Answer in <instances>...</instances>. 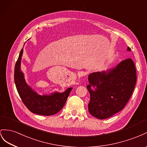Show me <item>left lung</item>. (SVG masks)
Segmentation results:
<instances>
[{
  "mask_svg": "<svg viewBox=\"0 0 147 147\" xmlns=\"http://www.w3.org/2000/svg\"><path fill=\"white\" fill-rule=\"evenodd\" d=\"M88 79L90 114L107 119L122 110L131 98L137 81L136 66L131 58H127L107 71L91 73ZM92 86L96 87L95 91L91 89Z\"/></svg>",
  "mask_w": 147,
  "mask_h": 147,
  "instance_id": "left-lung-1",
  "label": "left lung"
}]
</instances>
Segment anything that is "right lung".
Returning a JSON list of instances; mask_svg holds the SVG:
<instances>
[{
    "label": "right lung",
    "instance_id": "obj_1",
    "mask_svg": "<svg viewBox=\"0 0 147 147\" xmlns=\"http://www.w3.org/2000/svg\"><path fill=\"white\" fill-rule=\"evenodd\" d=\"M23 49L20 51L16 62L14 80L16 89L24 105L33 113L42 116L57 114L63 108L71 90L70 87L63 93L55 92L50 95H40L33 91L24 80L23 73L20 70V64Z\"/></svg>",
    "mask_w": 147,
    "mask_h": 147
}]
</instances>
